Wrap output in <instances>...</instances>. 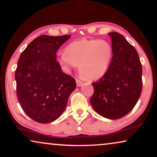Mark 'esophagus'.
I'll return each instance as SVG.
<instances>
[{
    "instance_id": "esophagus-1",
    "label": "esophagus",
    "mask_w": 157,
    "mask_h": 157,
    "mask_svg": "<svg viewBox=\"0 0 157 157\" xmlns=\"http://www.w3.org/2000/svg\"><path fill=\"white\" fill-rule=\"evenodd\" d=\"M76 83H77V86L78 87H80V86L82 85V82L81 80H79L78 79H76Z\"/></svg>"
}]
</instances>
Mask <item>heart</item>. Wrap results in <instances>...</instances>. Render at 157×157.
<instances>
[{
	"instance_id": "b5f03b06",
	"label": "heart",
	"mask_w": 157,
	"mask_h": 157,
	"mask_svg": "<svg viewBox=\"0 0 157 157\" xmlns=\"http://www.w3.org/2000/svg\"><path fill=\"white\" fill-rule=\"evenodd\" d=\"M113 57V48L104 40L82 39L72 42L57 60L69 72L78 65L79 73L88 81L102 78L107 73Z\"/></svg>"
}]
</instances>
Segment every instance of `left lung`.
I'll list each match as a JSON object with an SVG mask.
<instances>
[{
	"label": "left lung",
	"mask_w": 157,
	"mask_h": 157,
	"mask_svg": "<svg viewBox=\"0 0 157 157\" xmlns=\"http://www.w3.org/2000/svg\"><path fill=\"white\" fill-rule=\"evenodd\" d=\"M113 57L107 73L92 83L93 95L90 103L104 117L117 120L136 105L142 90V67L137 52L125 37L109 33Z\"/></svg>",
	"instance_id": "obj_1"
}]
</instances>
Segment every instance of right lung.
Wrapping results in <instances>:
<instances>
[{
  "instance_id": "add662e5",
  "label": "right lung",
  "mask_w": 157,
  "mask_h": 157,
  "mask_svg": "<svg viewBox=\"0 0 157 157\" xmlns=\"http://www.w3.org/2000/svg\"><path fill=\"white\" fill-rule=\"evenodd\" d=\"M69 35H43L23 50L15 70L17 98L27 115L39 123H49L63 114L75 79L62 71L56 52Z\"/></svg>"
}]
</instances>
